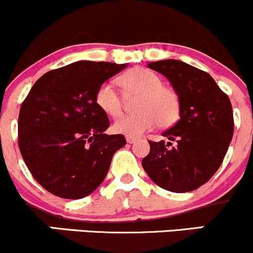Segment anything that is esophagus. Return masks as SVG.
<instances>
[{
  "label": "esophagus",
  "mask_w": 253,
  "mask_h": 253,
  "mask_svg": "<svg viewBox=\"0 0 253 253\" xmlns=\"http://www.w3.org/2000/svg\"><path fill=\"white\" fill-rule=\"evenodd\" d=\"M126 140H127V143H129V144H132V143H134L135 140H137V138H134V137H128V135H127Z\"/></svg>",
  "instance_id": "34e87169"
}]
</instances>
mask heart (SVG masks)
<instances>
[{"instance_id":"1","label":"heart","mask_w":253,"mask_h":253,"mask_svg":"<svg viewBox=\"0 0 253 253\" xmlns=\"http://www.w3.org/2000/svg\"><path fill=\"white\" fill-rule=\"evenodd\" d=\"M119 84L127 92L138 93L135 114L124 115L118 119L113 128L116 133L139 137L144 132L160 125H172L179 115V99L171 88L162 86L160 76L147 68H134L120 76ZM97 105L111 118H118L122 113V99L110 82H104L95 93Z\"/></svg>"}]
</instances>
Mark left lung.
<instances>
[{
	"label": "left lung",
	"mask_w": 253,
	"mask_h": 253,
	"mask_svg": "<svg viewBox=\"0 0 253 253\" xmlns=\"http://www.w3.org/2000/svg\"><path fill=\"white\" fill-rule=\"evenodd\" d=\"M162 74L179 99V120L162 135L171 142H149L142 166L159 187L187 193L205 184L219 169L233 138V109L210 74L175 59L148 64Z\"/></svg>",
	"instance_id": "obj_1"
}]
</instances>
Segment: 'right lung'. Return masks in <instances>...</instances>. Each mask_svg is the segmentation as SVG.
I'll use <instances>...</instances> for the list:
<instances>
[{"mask_svg": "<svg viewBox=\"0 0 253 253\" xmlns=\"http://www.w3.org/2000/svg\"><path fill=\"white\" fill-rule=\"evenodd\" d=\"M127 64L80 60L42 75L23 102L18 121L21 156L33 177L63 199H82L104 180L122 134H105L108 115L98 87Z\"/></svg>", "mask_w": 253, "mask_h": 253, "instance_id": "obj_1", "label": "right lung"}]
</instances>
